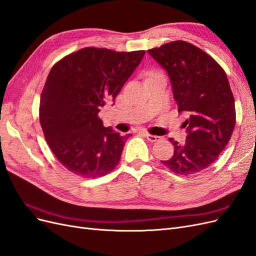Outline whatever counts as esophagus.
I'll return each mask as SVG.
<instances>
[{"instance_id": "esophagus-1", "label": "esophagus", "mask_w": 256, "mask_h": 256, "mask_svg": "<svg viewBox=\"0 0 256 256\" xmlns=\"http://www.w3.org/2000/svg\"><path fill=\"white\" fill-rule=\"evenodd\" d=\"M145 136H146L147 140L150 141V142H157V141L161 140V138H160V136H154V134H145Z\"/></svg>"}]
</instances>
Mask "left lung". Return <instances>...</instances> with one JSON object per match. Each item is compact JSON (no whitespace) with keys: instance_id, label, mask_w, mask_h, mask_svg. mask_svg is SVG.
<instances>
[{"instance_id":"obj_1","label":"left lung","mask_w":256,"mask_h":256,"mask_svg":"<svg viewBox=\"0 0 256 256\" xmlns=\"http://www.w3.org/2000/svg\"><path fill=\"white\" fill-rule=\"evenodd\" d=\"M148 53L166 72L178 112L189 115L182 124L186 142L170 138L174 154L161 162L176 174L198 173L219 157L235 127L234 96L226 74L206 52L187 42H168Z\"/></svg>"}]
</instances>
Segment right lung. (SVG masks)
Wrapping results in <instances>:
<instances>
[{
    "mask_svg": "<svg viewBox=\"0 0 256 256\" xmlns=\"http://www.w3.org/2000/svg\"><path fill=\"white\" fill-rule=\"evenodd\" d=\"M144 54L90 47L52 67L40 96V120L54 156L70 172L95 178L120 162L131 134L104 127L98 113L106 102L114 104Z\"/></svg>",
    "mask_w": 256,
    "mask_h": 256,
    "instance_id": "obj_1",
    "label": "right lung"
}]
</instances>
